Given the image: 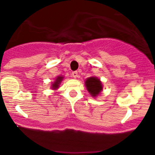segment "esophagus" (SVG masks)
<instances>
[{
    "label": "esophagus",
    "instance_id": "obj_1",
    "mask_svg": "<svg viewBox=\"0 0 155 155\" xmlns=\"http://www.w3.org/2000/svg\"><path fill=\"white\" fill-rule=\"evenodd\" d=\"M72 77H73L74 78H77L78 77V71H73L72 74H71Z\"/></svg>",
    "mask_w": 155,
    "mask_h": 155
}]
</instances>
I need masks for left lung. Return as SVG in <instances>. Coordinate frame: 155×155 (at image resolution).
<instances>
[{
    "label": "left lung",
    "mask_w": 155,
    "mask_h": 155,
    "mask_svg": "<svg viewBox=\"0 0 155 155\" xmlns=\"http://www.w3.org/2000/svg\"><path fill=\"white\" fill-rule=\"evenodd\" d=\"M84 83L87 91L93 97H96L97 95H98L103 88L102 81L96 77H90L86 79Z\"/></svg>",
    "instance_id": "obj_1"
}]
</instances>
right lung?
Returning <instances> with one entry per match:
<instances>
[{
  "label": "right lung",
  "instance_id": "obj_1",
  "mask_svg": "<svg viewBox=\"0 0 155 155\" xmlns=\"http://www.w3.org/2000/svg\"><path fill=\"white\" fill-rule=\"evenodd\" d=\"M63 79H64V77H62V76L57 77V78L55 79V81L53 82V84H52V85H51L52 88L54 90H57V88L59 87V86H60V84H61V81H63Z\"/></svg>",
  "mask_w": 155,
  "mask_h": 155
}]
</instances>
